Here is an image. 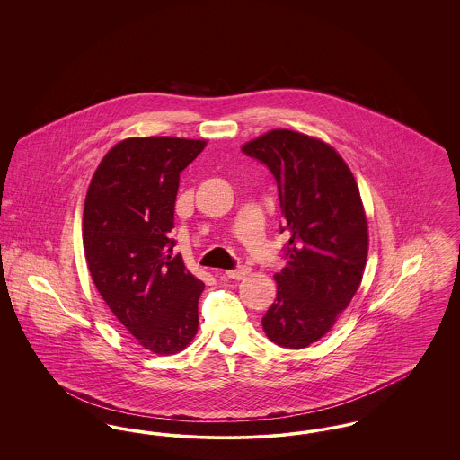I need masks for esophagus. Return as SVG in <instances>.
<instances>
[{"label":"esophagus","mask_w":460,"mask_h":460,"mask_svg":"<svg viewBox=\"0 0 460 460\" xmlns=\"http://www.w3.org/2000/svg\"><path fill=\"white\" fill-rule=\"evenodd\" d=\"M248 274H250V267H246V265H240V267H236V269L226 270V276L231 278V279H243V278H246Z\"/></svg>","instance_id":"1"}]
</instances>
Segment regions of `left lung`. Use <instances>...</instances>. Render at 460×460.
<instances>
[{"label": "left lung", "mask_w": 460, "mask_h": 460, "mask_svg": "<svg viewBox=\"0 0 460 460\" xmlns=\"http://www.w3.org/2000/svg\"><path fill=\"white\" fill-rule=\"evenodd\" d=\"M241 152L274 175L289 236L263 331L279 347L305 349L332 328L362 281L369 234L358 186L334 148L302 132L274 129Z\"/></svg>", "instance_id": "8db88e82"}]
</instances>
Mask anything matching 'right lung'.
<instances>
[{
  "instance_id": "right-lung-1",
  "label": "right lung",
  "mask_w": 460,
  "mask_h": 460,
  "mask_svg": "<svg viewBox=\"0 0 460 460\" xmlns=\"http://www.w3.org/2000/svg\"><path fill=\"white\" fill-rule=\"evenodd\" d=\"M205 141L129 137L103 156L84 201L91 278L119 323L158 355L184 350L198 329L205 285L172 257L179 175Z\"/></svg>"
}]
</instances>
